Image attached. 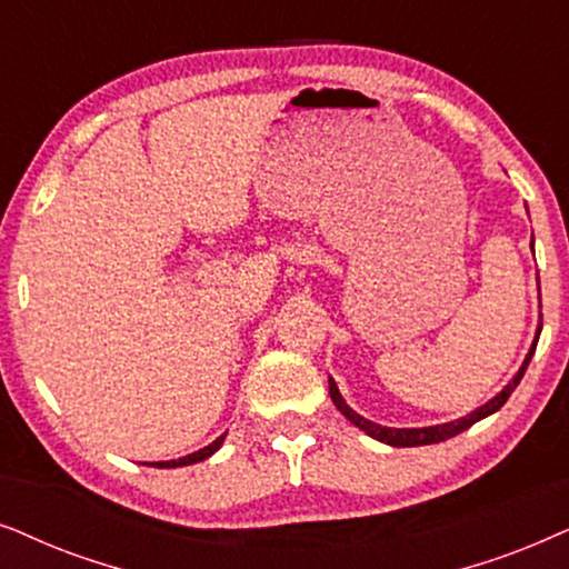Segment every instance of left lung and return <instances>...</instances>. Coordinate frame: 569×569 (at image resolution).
<instances>
[{
  "label": "left lung",
  "instance_id": "1",
  "mask_svg": "<svg viewBox=\"0 0 569 569\" xmlns=\"http://www.w3.org/2000/svg\"><path fill=\"white\" fill-rule=\"evenodd\" d=\"M533 351H536V343L531 346V351H528L526 361H522L520 372L512 377V382L507 385V388H505L502 392H499L497 398H491L487 406L476 408L473 413L463 416V419H458V421H450V423H439V427H423V429H390V427H380V423H375V421H367V419H363V416H359V413L351 411V408L346 406V400L340 398V392H338L336 382H332V380H330V398H332V403L338 406V411L343 413L348 421L356 423V427L367 431L369 437L380 439V442H385V445H392V448H419V445H435V442H445V439H450V437L460 435V431H466L468 427H473L476 421L487 419L489 413L499 411V408H502V406L507 403V398L512 396V390L518 388V382L522 380V372H526V369H528V361H531Z\"/></svg>",
  "mask_w": 569,
  "mask_h": 569
}]
</instances>
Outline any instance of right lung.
Segmentation results:
<instances>
[{
	"mask_svg": "<svg viewBox=\"0 0 569 569\" xmlns=\"http://www.w3.org/2000/svg\"><path fill=\"white\" fill-rule=\"evenodd\" d=\"M223 437L226 435H221L216 439V442H210L208 448H202V450H197V452H192V456H184V458H179V460H166V463H158L156 468H179V466H192V463H200V460H206V458H210L213 456V452L221 448V442H223Z\"/></svg>",
	"mask_w": 569,
	"mask_h": 569,
	"instance_id": "right-lung-1",
	"label": "right lung"
}]
</instances>
